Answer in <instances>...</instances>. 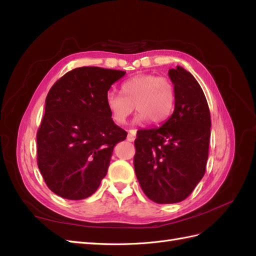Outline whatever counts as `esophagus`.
Masks as SVG:
<instances>
[{
    "label": "esophagus",
    "mask_w": 256,
    "mask_h": 256,
    "mask_svg": "<svg viewBox=\"0 0 256 256\" xmlns=\"http://www.w3.org/2000/svg\"><path fill=\"white\" fill-rule=\"evenodd\" d=\"M135 138H136V130H130L128 134V138L126 140L128 142H134L135 140Z\"/></svg>",
    "instance_id": "obj_1"
}]
</instances>
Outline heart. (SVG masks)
<instances>
[{"instance_id":"obj_1","label":"heart","mask_w":256,"mask_h":256,"mask_svg":"<svg viewBox=\"0 0 256 256\" xmlns=\"http://www.w3.org/2000/svg\"><path fill=\"white\" fill-rule=\"evenodd\" d=\"M120 94H106V102L114 122L124 124L135 110L138 112L134 123L146 121L160 124L174 114L176 90L172 82L164 76L140 74L124 80Z\"/></svg>"}]
</instances>
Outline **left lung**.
<instances>
[{
  "instance_id": "1",
  "label": "left lung",
  "mask_w": 256,
  "mask_h": 256,
  "mask_svg": "<svg viewBox=\"0 0 256 256\" xmlns=\"http://www.w3.org/2000/svg\"><path fill=\"white\" fill-rule=\"evenodd\" d=\"M176 104L160 128L142 130L135 140L134 169L140 188L158 204L186 200L205 174L210 138V114L194 76L170 68Z\"/></svg>"
}]
</instances>
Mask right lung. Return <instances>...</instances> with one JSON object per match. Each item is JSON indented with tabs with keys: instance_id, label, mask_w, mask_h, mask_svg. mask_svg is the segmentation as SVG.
<instances>
[{
	"instance_id": "obj_1",
	"label": "right lung",
	"mask_w": 256,
	"mask_h": 256,
	"mask_svg": "<svg viewBox=\"0 0 256 256\" xmlns=\"http://www.w3.org/2000/svg\"><path fill=\"white\" fill-rule=\"evenodd\" d=\"M124 75V70L77 68L48 92L37 162L48 188L61 198L82 200L96 192L114 146L126 138L106 102L111 85Z\"/></svg>"
}]
</instances>
